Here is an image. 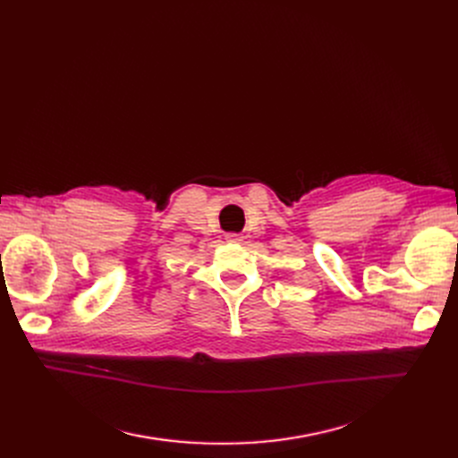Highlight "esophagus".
I'll return each instance as SVG.
<instances>
[{
	"label": "esophagus",
	"instance_id": "34e87169",
	"mask_svg": "<svg viewBox=\"0 0 458 458\" xmlns=\"http://www.w3.org/2000/svg\"><path fill=\"white\" fill-rule=\"evenodd\" d=\"M228 242H232V243H242L243 237L237 235V233H230V235H228Z\"/></svg>",
	"mask_w": 458,
	"mask_h": 458
}]
</instances>
